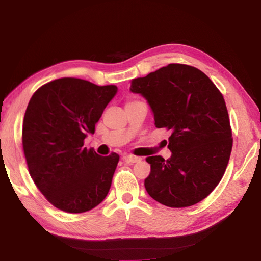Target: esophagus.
I'll return each mask as SVG.
<instances>
[{
    "mask_svg": "<svg viewBox=\"0 0 261 261\" xmlns=\"http://www.w3.org/2000/svg\"><path fill=\"white\" fill-rule=\"evenodd\" d=\"M123 161L126 162V163H130V165H132V163H136V162L140 161V158L134 156V155H124V156H123Z\"/></svg>",
    "mask_w": 261,
    "mask_h": 261,
    "instance_id": "esophagus-1",
    "label": "esophagus"
}]
</instances>
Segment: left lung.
<instances>
[{
	"label": "left lung",
	"mask_w": 261,
	"mask_h": 261,
	"mask_svg": "<svg viewBox=\"0 0 261 261\" xmlns=\"http://www.w3.org/2000/svg\"><path fill=\"white\" fill-rule=\"evenodd\" d=\"M130 91L147 101L155 126L171 132L170 158H146L147 193L175 208L205 199L222 178L232 147L222 94L199 69L176 63L132 79Z\"/></svg>",
	"instance_id": "obj_1"
}]
</instances>
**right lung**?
Returning <instances> with one entry per match:
<instances>
[{
	"instance_id": "right-lung-1",
	"label": "right lung",
	"mask_w": 261,
	"mask_h": 261,
	"mask_svg": "<svg viewBox=\"0 0 261 261\" xmlns=\"http://www.w3.org/2000/svg\"><path fill=\"white\" fill-rule=\"evenodd\" d=\"M117 93L79 78H60L31 98L23 123V148L33 182L56 208L84 213L102 201L120 156L83 147L87 134Z\"/></svg>"
}]
</instances>
